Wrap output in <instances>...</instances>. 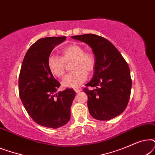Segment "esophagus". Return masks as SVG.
I'll return each mask as SVG.
<instances>
[{"instance_id": "obj_1", "label": "esophagus", "mask_w": 155, "mask_h": 155, "mask_svg": "<svg viewBox=\"0 0 155 155\" xmlns=\"http://www.w3.org/2000/svg\"><path fill=\"white\" fill-rule=\"evenodd\" d=\"M75 91L76 93H78V92H81L82 90H81V89H80V88H75Z\"/></svg>"}]
</instances>
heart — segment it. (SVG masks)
Listing matches in <instances>:
<instances>
[{
  "instance_id": "obj_1",
  "label": "heart",
  "mask_w": 155,
  "mask_h": 155,
  "mask_svg": "<svg viewBox=\"0 0 155 155\" xmlns=\"http://www.w3.org/2000/svg\"><path fill=\"white\" fill-rule=\"evenodd\" d=\"M73 61L71 73L65 75L62 81L64 87L77 88L86 80L87 73L94 68L95 58L90 52L78 44L70 45L61 51V56L51 55L48 57L47 65L51 73L57 78H62L65 73V63Z\"/></svg>"
}]
</instances>
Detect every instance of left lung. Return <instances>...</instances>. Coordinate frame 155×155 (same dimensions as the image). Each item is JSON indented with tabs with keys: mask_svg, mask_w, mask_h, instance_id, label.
Listing matches in <instances>:
<instances>
[{
	"mask_svg": "<svg viewBox=\"0 0 155 155\" xmlns=\"http://www.w3.org/2000/svg\"><path fill=\"white\" fill-rule=\"evenodd\" d=\"M92 48L95 56L94 75L84 88L88 95L87 107L91 116L108 120L120 115L128 105L132 80L130 69L124 57L109 40L100 36H72Z\"/></svg>",
	"mask_w": 155,
	"mask_h": 155,
	"instance_id": "obj_1",
	"label": "left lung"
}]
</instances>
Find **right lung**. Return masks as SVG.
<instances>
[{
  "mask_svg": "<svg viewBox=\"0 0 155 155\" xmlns=\"http://www.w3.org/2000/svg\"><path fill=\"white\" fill-rule=\"evenodd\" d=\"M65 39L45 37L33 44L25 54L19 76V94L25 109L37 124L47 128H60L69 121L75 96L72 89L56 94L61 84L47 65L52 50Z\"/></svg>",
  "mask_w": 155,
  "mask_h": 155,
  "instance_id": "right-lung-1",
  "label": "right lung"
}]
</instances>
